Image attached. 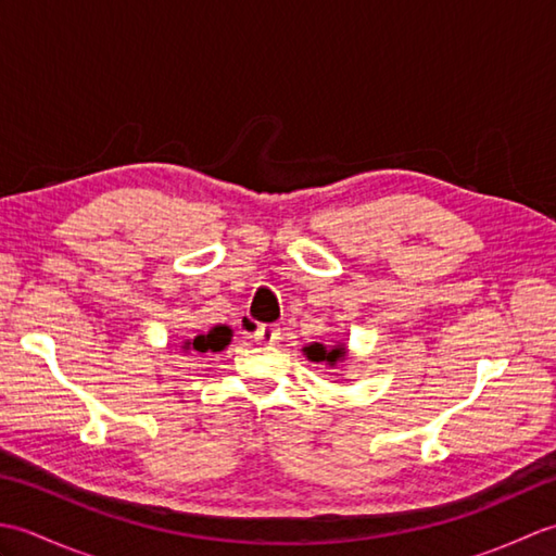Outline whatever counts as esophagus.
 Listing matches in <instances>:
<instances>
[{
    "label": "esophagus",
    "instance_id": "esophagus-1",
    "mask_svg": "<svg viewBox=\"0 0 556 556\" xmlns=\"http://www.w3.org/2000/svg\"><path fill=\"white\" fill-rule=\"evenodd\" d=\"M243 334L251 337L257 344H275V341L281 339L279 327L275 325H243Z\"/></svg>",
    "mask_w": 556,
    "mask_h": 556
}]
</instances>
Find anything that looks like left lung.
<instances>
[{
  "label": "left lung",
  "mask_w": 556,
  "mask_h": 556,
  "mask_svg": "<svg viewBox=\"0 0 556 556\" xmlns=\"http://www.w3.org/2000/svg\"><path fill=\"white\" fill-rule=\"evenodd\" d=\"M303 356L317 365H325V368H337V365L346 361L349 349L344 341H337V344H332V346L320 344V341H313V344L303 346Z\"/></svg>",
  "instance_id": "8db88e82"
}]
</instances>
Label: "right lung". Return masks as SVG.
Wrapping results in <instances>:
<instances>
[{"label":"right lung","instance_id":"obj_1","mask_svg":"<svg viewBox=\"0 0 556 556\" xmlns=\"http://www.w3.org/2000/svg\"><path fill=\"white\" fill-rule=\"evenodd\" d=\"M229 341H231V327L229 325H215L205 334H198L195 339H186L181 349L186 353H207V351L217 353V351L227 349Z\"/></svg>","mask_w":556,"mask_h":556}]
</instances>
